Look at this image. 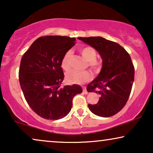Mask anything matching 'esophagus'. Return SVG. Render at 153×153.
Here are the masks:
<instances>
[{
  "label": "esophagus",
  "mask_w": 153,
  "mask_h": 153,
  "mask_svg": "<svg viewBox=\"0 0 153 153\" xmlns=\"http://www.w3.org/2000/svg\"><path fill=\"white\" fill-rule=\"evenodd\" d=\"M83 93H84V94H88V91L85 88H83Z\"/></svg>",
  "instance_id": "esophagus-1"
}]
</instances>
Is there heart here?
Here are the masks:
<instances>
[{"mask_svg": "<svg viewBox=\"0 0 153 153\" xmlns=\"http://www.w3.org/2000/svg\"><path fill=\"white\" fill-rule=\"evenodd\" d=\"M80 53L88 61V65L94 72H98L101 70L102 63L101 62L96 59L97 53L93 47H89V46L83 47L80 50ZM71 54H72L71 51H67L62 58L61 67L65 71H68L70 69V59ZM91 78L92 74L88 71L79 72L77 70H72L66 75L67 81L71 83H83L91 80Z\"/></svg>", "mask_w": 153, "mask_h": 153, "instance_id": "heart-1", "label": "heart"}]
</instances>
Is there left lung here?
Masks as SVG:
<instances>
[{"instance_id":"obj_1","label":"left lung","mask_w":153,"mask_h":153,"mask_svg":"<svg viewBox=\"0 0 153 153\" xmlns=\"http://www.w3.org/2000/svg\"><path fill=\"white\" fill-rule=\"evenodd\" d=\"M97 50L102 59V68L97 78L88 84V92L99 93L97 104H88L94 114L110 117L126 104L134 79V68L129 54L114 42L102 37H79Z\"/></svg>"}]
</instances>
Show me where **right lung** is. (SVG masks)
<instances>
[{"label":"right lung","instance_id":"right-lung-1","mask_svg":"<svg viewBox=\"0 0 153 153\" xmlns=\"http://www.w3.org/2000/svg\"><path fill=\"white\" fill-rule=\"evenodd\" d=\"M74 37L42 36L37 38L21 60L19 79L27 103L47 120H58L70 111L72 99L82 93L80 85L61 87L62 58L75 45Z\"/></svg>","mask_w":153,"mask_h":153}]
</instances>
